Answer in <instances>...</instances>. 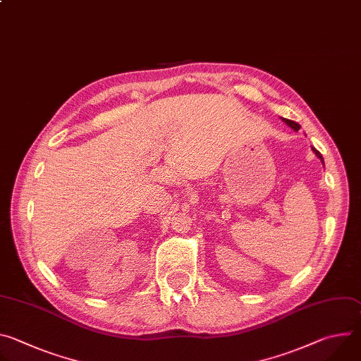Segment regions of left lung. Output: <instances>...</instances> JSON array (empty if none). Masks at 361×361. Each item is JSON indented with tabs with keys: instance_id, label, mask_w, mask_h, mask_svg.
<instances>
[{
	"instance_id": "obj_1",
	"label": "left lung",
	"mask_w": 361,
	"mask_h": 361,
	"mask_svg": "<svg viewBox=\"0 0 361 361\" xmlns=\"http://www.w3.org/2000/svg\"><path fill=\"white\" fill-rule=\"evenodd\" d=\"M283 121H284L287 126H290V127H291L294 131H298V130H300V126H298L295 121H291V120H287V118H283ZM313 151L316 152V156H317V157L322 160V163L324 164V160H323V156H322V154H320V152H319L316 148H313Z\"/></svg>"
}]
</instances>
